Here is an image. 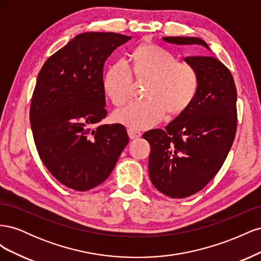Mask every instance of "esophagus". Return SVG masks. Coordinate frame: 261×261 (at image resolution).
<instances>
[{
	"label": "esophagus",
	"instance_id": "34e87169",
	"mask_svg": "<svg viewBox=\"0 0 261 261\" xmlns=\"http://www.w3.org/2000/svg\"><path fill=\"white\" fill-rule=\"evenodd\" d=\"M127 134L130 139H136V138H139L141 136V133L137 129H134V128H128L127 129Z\"/></svg>",
	"mask_w": 261,
	"mask_h": 261
}]
</instances>
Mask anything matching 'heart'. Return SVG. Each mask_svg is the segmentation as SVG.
<instances>
[{"label": "heart", "instance_id": "heart-1", "mask_svg": "<svg viewBox=\"0 0 261 261\" xmlns=\"http://www.w3.org/2000/svg\"><path fill=\"white\" fill-rule=\"evenodd\" d=\"M133 70L138 77L151 78L146 99H134L114 112V120L134 129H146L159 123L170 111L177 114L194 101L199 88L197 70L178 63L174 55L156 45H144L133 53ZM133 72L127 61L120 59L109 66L103 87L116 106L127 100Z\"/></svg>", "mask_w": 261, "mask_h": 261}]
</instances>
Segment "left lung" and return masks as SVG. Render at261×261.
<instances>
[{"label": "left lung", "mask_w": 261, "mask_h": 261, "mask_svg": "<svg viewBox=\"0 0 261 261\" xmlns=\"http://www.w3.org/2000/svg\"><path fill=\"white\" fill-rule=\"evenodd\" d=\"M177 45H202L196 37H164ZM198 73L199 88L194 101L165 129H151L149 177L153 186L171 198H185L199 192L224 163L236 134V87L228 68L208 55L184 59Z\"/></svg>", "instance_id": "8db88e82"}]
</instances>
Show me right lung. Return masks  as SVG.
Wrapping results in <instances>:
<instances>
[{"label": "right lung", "instance_id": "right-lung-1", "mask_svg": "<svg viewBox=\"0 0 261 261\" xmlns=\"http://www.w3.org/2000/svg\"><path fill=\"white\" fill-rule=\"evenodd\" d=\"M132 37L83 33L45 61L31 99L30 124L40 159L60 183L85 192L109 177L128 144L107 116L103 65Z\"/></svg>", "mask_w": 261, "mask_h": 261}]
</instances>
